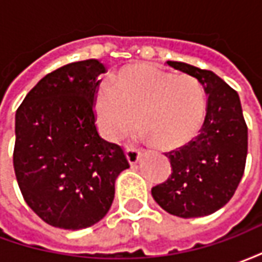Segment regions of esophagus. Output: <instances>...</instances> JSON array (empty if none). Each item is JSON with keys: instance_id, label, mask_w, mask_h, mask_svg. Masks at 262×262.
Instances as JSON below:
<instances>
[{"instance_id": "obj_1", "label": "esophagus", "mask_w": 262, "mask_h": 262, "mask_svg": "<svg viewBox=\"0 0 262 262\" xmlns=\"http://www.w3.org/2000/svg\"><path fill=\"white\" fill-rule=\"evenodd\" d=\"M126 157L130 164H136L140 159V150L136 147H126Z\"/></svg>"}]
</instances>
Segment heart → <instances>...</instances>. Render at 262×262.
Listing matches in <instances>:
<instances>
[{"mask_svg": "<svg viewBox=\"0 0 262 262\" xmlns=\"http://www.w3.org/2000/svg\"><path fill=\"white\" fill-rule=\"evenodd\" d=\"M111 84L98 91L94 103L97 125L108 140L125 139L139 123L156 146L172 150L191 142L202 126L205 94L191 75L133 63L118 70Z\"/></svg>", "mask_w": 262, "mask_h": 262, "instance_id": "obj_1", "label": "heart"}]
</instances>
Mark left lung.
Masks as SVG:
<instances>
[{"instance_id":"8db88e82","label":"left lung","mask_w":262,"mask_h":262,"mask_svg":"<svg viewBox=\"0 0 262 262\" xmlns=\"http://www.w3.org/2000/svg\"><path fill=\"white\" fill-rule=\"evenodd\" d=\"M172 69L195 77L208 94V108L199 135L168 156L171 176L151 188L154 201L180 217L213 213L230 201L246 168L248 133L240 98L210 70L181 61Z\"/></svg>"}]
</instances>
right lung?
<instances>
[{"label": "right lung", "mask_w": 262, "mask_h": 262, "mask_svg": "<svg viewBox=\"0 0 262 262\" xmlns=\"http://www.w3.org/2000/svg\"><path fill=\"white\" fill-rule=\"evenodd\" d=\"M98 60L45 75L15 115L14 168L22 196L48 225L80 230L108 213L115 180L129 168L123 148L99 136L94 103Z\"/></svg>", "instance_id": "right-lung-1"}]
</instances>
